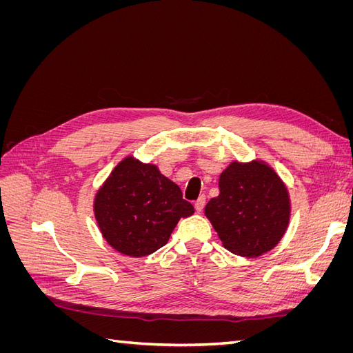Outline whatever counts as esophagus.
Returning <instances> with one entry per match:
<instances>
[{
  "mask_svg": "<svg viewBox=\"0 0 353 353\" xmlns=\"http://www.w3.org/2000/svg\"><path fill=\"white\" fill-rule=\"evenodd\" d=\"M205 203H206V197H205V196H200V197L196 200V203H194L196 210H197V212H201L203 208H205Z\"/></svg>",
  "mask_w": 353,
  "mask_h": 353,
  "instance_id": "obj_1",
  "label": "esophagus"
}]
</instances>
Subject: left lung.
Segmentation results:
<instances>
[{
	"mask_svg": "<svg viewBox=\"0 0 353 353\" xmlns=\"http://www.w3.org/2000/svg\"><path fill=\"white\" fill-rule=\"evenodd\" d=\"M290 196L279 174L263 160H234L219 175V196L205 215L223 248L258 258L280 243L290 222Z\"/></svg>",
	"mask_w": 353,
	"mask_h": 353,
	"instance_id": "obj_1",
	"label": "left lung"
}]
</instances>
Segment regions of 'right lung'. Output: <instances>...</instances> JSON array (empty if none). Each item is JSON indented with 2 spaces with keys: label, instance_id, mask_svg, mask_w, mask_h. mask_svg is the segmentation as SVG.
I'll use <instances>...</instances> for the list:
<instances>
[{
  "label": "right lung",
  "instance_id": "right-lung-1",
  "mask_svg": "<svg viewBox=\"0 0 353 353\" xmlns=\"http://www.w3.org/2000/svg\"><path fill=\"white\" fill-rule=\"evenodd\" d=\"M194 208L156 165L126 156L97 190L94 216L114 250L143 258L165 245L181 218Z\"/></svg>",
  "mask_w": 353,
  "mask_h": 353
}]
</instances>
